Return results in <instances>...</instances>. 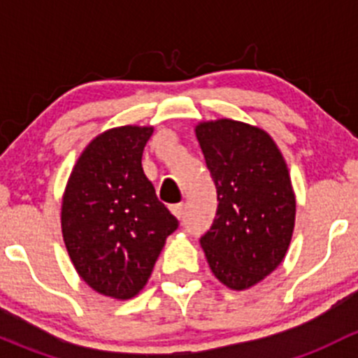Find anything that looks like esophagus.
Returning a JSON list of instances; mask_svg holds the SVG:
<instances>
[{"mask_svg": "<svg viewBox=\"0 0 358 358\" xmlns=\"http://www.w3.org/2000/svg\"><path fill=\"white\" fill-rule=\"evenodd\" d=\"M183 208H185V204H183V202H180V204H173L169 209H171L173 215L180 220L183 216Z\"/></svg>", "mask_w": 358, "mask_h": 358, "instance_id": "34e87169", "label": "esophagus"}]
</instances>
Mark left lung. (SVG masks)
Returning a JSON list of instances; mask_svg holds the SVG:
<instances>
[{
	"label": "left lung",
	"mask_w": 358,
	"mask_h": 358,
	"mask_svg": "<svg viewBox=\"0 0 358 358\" xmlns=\"http://www.w3.org/2000/svg\"><path fill=\"white\" fill-rule=\"evenodd\" d=\"M196 136L218 194L201 246L223 286L249 289L282 263L291 244L296 197L286 159L265 129L243 121H201Z\"/></svg>",
	"instance_id": "left-lung-1"
}]
</instances>
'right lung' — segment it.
Wrapping results in <instances>:
<instances>
[{"label": "right lung", "mask_w": 358, "mask_h": 358, "mask_svg": "<svg viewBox=\"0 0 358 358\" xmlns=\"http://www.w3.org/2000/svg\"><path fill=\"white\" fill-rule=\"evenodd\" d=\"M152 131L128 124L100 133L78 157L62 196L69 258L93 291L114 299L143 289L178 227L142 168Z\"/></svg>", "instance_id": "obj_1"}]
</instances>
